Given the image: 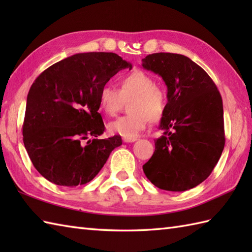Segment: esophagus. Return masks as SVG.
Returning a JSON list of instances; mask_svg holds the SVG:
<instances>
[{
    "mask_svg": "<svg viewBox=\"0 0 252 252\" xmlns=\"http://www.w3.org/2000/svg\"><path fill=\"white\" fill-rule=\"evenodd\" d=\"M122 141L125 142V143H133V142L137 141V138H136V137H135V138H130V137H122Z\"/></svg>",
    "mask_w": 252,
    "mask_h": 252,
    "instance_id": "1",
    "label": "esophagus"
}]
</instances>
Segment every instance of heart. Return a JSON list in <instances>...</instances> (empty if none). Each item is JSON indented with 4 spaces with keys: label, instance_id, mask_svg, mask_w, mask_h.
I'll use <instances>...</instances> for the list:
<instances>
[{
    "label": "heart",
    "instance_id": "1",
    "mask_svg": "<svg viewBox=\"0 0 252 252\" xmlns=\"http://www.w3.org/2000/svg\"><path fill=\"white\" fill-rule=\"evenodd\" d=\"M120 89L106 84L98 93L99 109L107 116H115L125 100H130V114L117 118L108 125L112 134L135 138L146 129L149 121L158 123L167 112L168 100L163 91L156 87L155 79L148 73L136 70L123 76Z\"/></svg>",
    "mask_w": 252,
    "mask_h": 252
}]
</instances>
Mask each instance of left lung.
<instances>
[{
    "label": "left lung",
    "mask_w": 252,
    "mask_h": 252,
    "mask_svg": "<svg viewBox=\"0 0 252 252\" xmlns=\"http://www.w3.org/2000/svg\"><path fill=\"white\" fill-rule=\"evenodd\" d=\"M142 66L168 88L167 112L160 121L163 135L155 141L143 171L160 189H190L211 174L223 152L221 94L209 74L184 55L155 53L143 58Z\"/></svg>",
    "instance_id": "1"
}]
</instances>
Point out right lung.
<instances>
[{
  "label": "right lung",
  "mask_w": 252,
  "mask_h": 252,
  "mask_svg": "<svg viewBox=\"0 0 252 252\" xmlns=\"http://www.w3.org/2000/svg\"><path fill=\"white\" fill-rule=\"evenodd\" d=\"M132 68L115 53L74 54L35 79L27 97L23 136L39 173L52 183L74 187L92 181L110 153L122 144L105 131L98 93L111 77ZM90 136L94 138L87 143Z\"/></svg>",
  "instance_id": "add662e5"
}]
</instances>
